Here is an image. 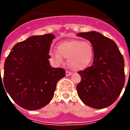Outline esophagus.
<instances>
[{"instance_id": "1", "label": "esophagus", "mask_w": 130, "mask_h": 130, "mask_svg": "<svg viewBox=\"0 0 130 130\" xmlns=\"http://www.w3.org/2000/svg\"><path fill=\"white\" fill-rule=\"evenodd\" d=\"M72 74V72H69V71H66V76H70Z\"/></svg>"}]
</instances>
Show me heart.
<instances>
[{"mask_svg":"<svg viewBox=\"0 0 130 130\" xmlns=\"http://www.w3.org/2000/svg\"><path fill=\"white\" fill-rule=\"evenodd\" d=\"M50 55L57 62L68 58L69 66L74 70H82L90 64L94 55V49L88 42L72 40L60 43L58 49H51Z\"/></svg>","mask_w":130,"mask_h":130,"instance_id":"obj_1","label":"heart"}]
</instances>
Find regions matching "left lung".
<instances>
[{
	"instance_id": "1",
	"label": "left lung",
	"mask_w": 130,
	"mask_h": 130,
	"mask_svg": "<svg viewBox=\"0 0 130 130\" xmlns=\"http://www.w3.org/2000/svg\"><path fill=\"white\" fill-rule=\"evenodd\" d=\"M77 36L90 41L94 49L91 66L78 72L81 81L77 85L79 98L85 105L104 109L120 96L125 83L124 60L113 40L94 31Z\"/></svg>"
}]
</instances>
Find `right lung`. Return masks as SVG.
<instances>
[{
    "instance_id": "add662e5",
    "label": "right lung",
    "mask_w": 130,
    "mask_h": 130,
    "mask_svg": "<svg viewBox=\"0 0 130 130\" xmlns=\"http://www.w3.org/2000/svg\"><path fill=\"white\" fill-rule=\"evenodd\" d=\"M54 38L52 34L30 36L16 43L6 59L4 88L25 109L34 111L47 105L58 81L66 75L64 69L52 68L49 64L48 53Z\"/></svg>"
}]
</instances>
